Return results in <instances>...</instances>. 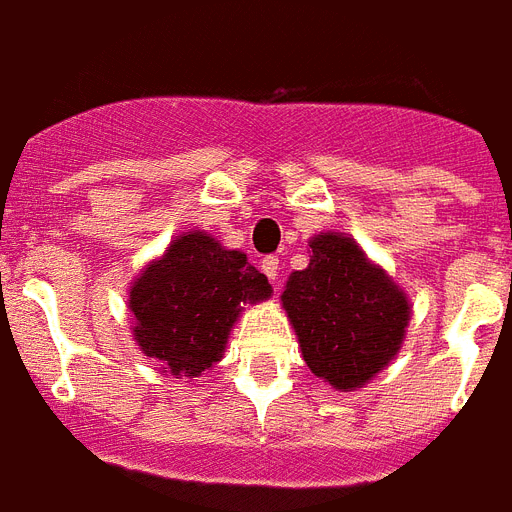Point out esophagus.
<instances>
[{"label":"esophagus","instance_id":"1","mask_svg":"<svg viewBox=\"0 0 512 512\" xmlns=\"http://www.w3.org/2000/svg\"><path fill=\"white\" fill-rule=\"evenodd\" d=\"M261 269H264V275H267L269 280L277 285V280H280V259H277V256H267V259H261Z\"/></svg>","mask_w":512,"mask_h":512}]
</instances>
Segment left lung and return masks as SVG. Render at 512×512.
Instances as JSON below:
<instances>
[{"mask_svg":"<svg viewBox=\"0 0 512 512\" xmlns=\"http://www.w3.org/2000/svg\"><path fill=\"white\" fill-rule=\"evenodd\" d=\"M309 248V267L285 282L282 309L309 370L335 391H359L402 349L410 298L354 237L320 232Z\"/></svg>","mask_w":512,"mask_h":512,"instance_id":"8db88e82","label":"left lung"}]
</instances>
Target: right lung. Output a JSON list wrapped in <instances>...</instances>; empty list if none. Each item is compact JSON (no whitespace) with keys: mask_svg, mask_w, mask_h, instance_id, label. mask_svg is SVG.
I'll list each match as a JSON object with an SVG mask.
<instances>
[{"mask_svg":"<svg viewBox=\"0 0 512 512\" xmlns=\"http://www.w3.org/2000/svg\"><path fill=\"white\" fill-rule=\"evenodd\" d=\"M272 296V285L206 230L182 232L147 261L129 285L132 338L158 370L200 378L222 362L230 330L248 304Z\"/></svg>","mask_w":512,"mask_h":512,"instance_id":"1","label":"right lung"}]
</instances>
